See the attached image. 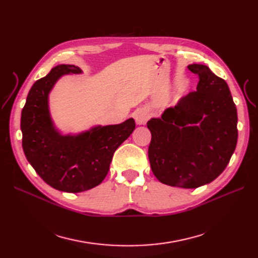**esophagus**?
Segmentation results:
<instances>
[{"label": "esophagus", "instance_id": "obj_1", "mask_svg": "<svg viewBox=\"0 0 258 258\" xmlns=\"http://www.w3.org/2000/svg\"><path fill=\"white\" fill-rule=\"evenodd\" d=\"M134 117H135L136 122L138 124H145L150 115H148V112L146 110H143V108H139V110H137L135 112Z\"/></svg>", "mask_w": 258, "mask_h": 258}]
</instances>
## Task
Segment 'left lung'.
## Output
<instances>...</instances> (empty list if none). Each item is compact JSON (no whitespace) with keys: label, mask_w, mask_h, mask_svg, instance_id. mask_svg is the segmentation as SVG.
Wrapping results in <instances>:
<instances>
[{"label":"left lung","mask_w":258,"mask_h":258,"mask_svg":"<svg viewBox=\"0 0 258 258\" xmlns=\"http://www.w3.org/2000/svg\"><path fill=\"white\" fill-rule=\"evenodd\" d=\"M187 68L199 75L197 89L147 121L148 159L162 184L197 188L227 167L237 145L238 116L227 83L207 66Z\"/></svg>","instance_id":"left-lung-1"}]
</instances>
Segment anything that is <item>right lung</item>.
<instances>
[{
	"label": "right lung",
	"instance_id": "1",
	"mask_svg": "<svg viewBox=\"0 0 258 258\" xmlns=\"http://www.w3.org/2000/svg\"><path fill=\"white\" fill-rule=\"evenodd\" d=\"M74 64H58L31 87L21 112L22 148L45 183L67 192H81L102 183L115 151L136 128L134 118L63 135L49 111V93L60 77L82 74Z\"/></svg>",
	"mask_w": 258,
	"mask_h": 258
}]
</instances>
